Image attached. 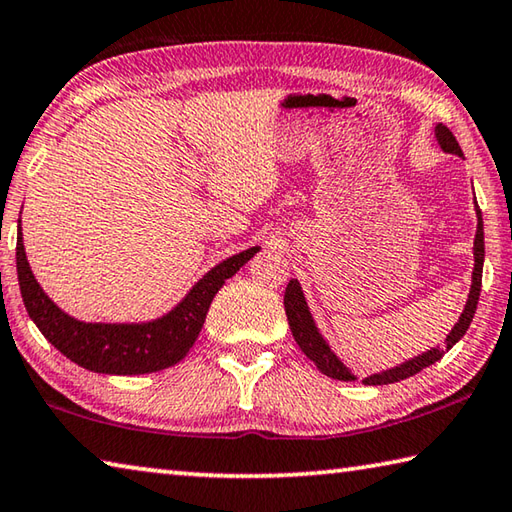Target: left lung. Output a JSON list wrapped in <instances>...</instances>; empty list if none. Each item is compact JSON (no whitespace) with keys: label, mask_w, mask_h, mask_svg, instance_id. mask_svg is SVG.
Returning <instances> with one entry per match:
<instances>
[{"label":"left lung","mask_w":512,"mask_h":512,"mask_svg":"<svg viewBox=\"0 0 512 512\" xmlns=\"http://www.w3.org/2000/svg\"><path fill=\"white\" fill-rule=\"evenodd\" d=\"M433 135H436V142L440 144V149L445 153H454L458 158H463L461 146H458L456 137L445 124H436L433 128ZM474 210H476V235H474V268H472V287L470 293H467V302L463 314L458 316V323L452 327V332L447 334V339L443 345H436L427 352L418 354L409 361L400 363V366L388 368L375 372L363 379V384L368 386H384V384H395V381H402L406 377L418 375L420 370L429 368L431 363H436L443 359V354L454 348V345L463 339L467 327H470L476 305H479V293H481V275H483V259H485V244H483V219H481V210L474 201ZM284 311H287V320L291 327V334L296 343L300 345V350L307 354V357L316 363V368L323 372V375L339 379V381H354V372L345 366V363L336 357L334 350L329 348V343L323 339L320 329L316 327V320L311 316L309 305L305 300V293H302V287L298 280H291L287 284V291H284Z\"/></svg>","instance_id":"left-lung-1"}]
</instances>
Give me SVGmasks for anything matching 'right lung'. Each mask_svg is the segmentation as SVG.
I'll list each match as a JSON object with an SVG mask.
<instances>
[{"label":"right lung","instance_id":"1","mask_svg":"<svg viewBox=\"0 0 512 512\" xmlns=\"http://www.w3.org/2000/svg\"><path fill=\"white\" fill-rule=\"evenodd\" d=\"M259 246L241 250L210 268L176 307L160 318L144 323H85L51 300L33 275L22 244L17 221V282L29 316L42 336L63 352L69 361L101 375H146L158 372L187 357L205 323L207 309L228 277L235 275Z\"/></svg>","mask_w":512,"mask_h":512}]
</instances>
